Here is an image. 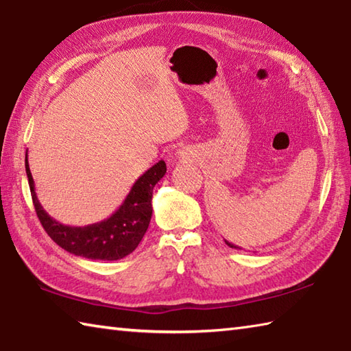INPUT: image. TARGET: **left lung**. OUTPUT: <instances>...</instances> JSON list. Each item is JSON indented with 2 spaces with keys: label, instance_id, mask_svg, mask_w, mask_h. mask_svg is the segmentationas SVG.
Returning <instances> with one entry per match:
<instances>
[{
  "label": "left lung",
  "instance_id": "obj_1",
  "mask_svg": "<svg viewBox=\"0 0 351 351\" xmlns=\"http://www.w3.org/2000/svg\"><path fill=\"white\" fill-rule=\"evenodd\" d=\"M225 243H226V244L229 245V247H234V249H240V247H237V245H234L232 243H229V241H226V240H225Z\"/></svg>",
  "mask_w": 351,
  "mask_h": 351
}]
</instances>
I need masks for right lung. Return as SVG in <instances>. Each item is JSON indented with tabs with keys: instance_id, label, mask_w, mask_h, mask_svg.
<instances>
[{
	"instance_id": "add662e5",
	"label": "right lung",
	"mask_w": 351,
	"mask_h": 351,
	"mask_svg": "<svg viewBox=\"0 0 351 351\" xmlns=\"http://www.w3.org/2000/svg\"><path fill=\"white\" fill-rule=\"evenodd\" d=\"M162 160L146 170L134 182L123 204L108 219L87 226H66L43 210L36 196L34 181L25 155V171L36 214L47 234L66 252L87 259L116 261L136 250L152 217V191L166 173Z\"/></svg>"
}]
</instances>
